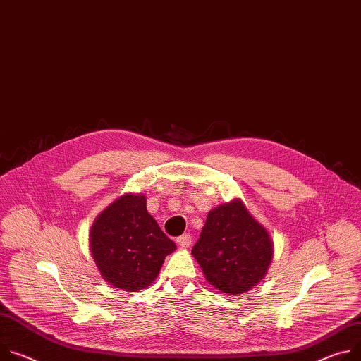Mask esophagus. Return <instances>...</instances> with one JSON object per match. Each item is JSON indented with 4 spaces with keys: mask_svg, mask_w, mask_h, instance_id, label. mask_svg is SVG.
I'll use <instances>...</instances> for the list:
<instances>
[{
    "mask_svg": "<svg viewBox=\"0 0 361 361\" xmlns=\"http://www.w3.org/2000/svg\"><path fill=\"white\" fill-rule=\"evenodd\" d=\"M191 240H192V238H191V235H188V233H185V235L177 238V243H178L180 247H183V249L190 247V246H191Z\"/></svg>",
    "mask_w": 361,
    "mask_h": 361,
    "instance_id": "34e87169",
    "label": "esophagus"
}]
</instances>
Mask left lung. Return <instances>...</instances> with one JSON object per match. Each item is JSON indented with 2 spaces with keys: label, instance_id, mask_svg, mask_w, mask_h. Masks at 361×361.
Returning a JSON list of instances; mask_svg holds the SVG:
<instances>
[{
  "label": "left lung",
  "instance_id": "8db88e82",
  "mask_svg": "<svg viewBox=\"0 0 361 361\" xmlns=\"http://www.w3.org/2000/svg\"><path fill=\"white\" fill-rule=\"evenodd\" d=\"M191 253L210 285L236 295L264 279L274 256V242L243 202L236 199L207 214Z\"/></svg>",
  "mask_w": 361,
  "mask_h": 361
}]
</instances>
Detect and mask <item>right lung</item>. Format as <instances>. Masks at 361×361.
Here are the masks:
<instances>
[{"label": "right lung", "mask_w": 361, "mask_h": 361, "mask_svg": "<svg viewBox=\"0 0 361 361\" xmlns=\"http://www.w3.org/2000/svg\"><path fill=\"white\" fill-rule=\"evenodd\" d=\"M176 243L147 210L144 194H125L96 217L90 252L102 278L128 292L147 288Z\"/></svg>", "instance_id": "obj_1"}]
</instances>
